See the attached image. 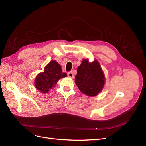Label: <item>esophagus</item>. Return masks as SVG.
<instances>
[{
    "mask_svg": "<svg viewBox=\"0 0 146 146\" xmlns=\"http://www.w3.org/2000/svg\"><path fill=\"white\" fill-rule=\"evenodd\" d=\"M68 76L70 78H74V74L72 72H69L68 73Z\"/></svg>",
    "mask_w": 146,
    "mask_h": 146,
    "instance_id": "obj_1",
    "label": "esophagus"
}]
</instances>
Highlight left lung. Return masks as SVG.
Instances as JSON below:
<instances>
[{
  "instance_id": "left-lung-1",
  "label": "left lung",
  "mask_w": 146,
  "mask_h": 146,
  "mask_svg": "<svg viewBox=\"0 0 146 146\" xmlns=\"http://www.w3.org/2000/svg\"><path fill=\"white\" fill-rule=\"evenodd\" d=\"M77 71L75 82L83 94L95 96L102 90L105 76L99 63L96 60L91 63L88 59L83 60Z\"/></svg>"
}]
</instances>
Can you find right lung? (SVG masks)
I'll list each match as a JSON object with an SVG mask.
<instances>
[{
    "label": "right lung",
    "mask_w": 146,
    "mask_h": 146,
    "mask_svg": "<svg viewBox=\"0 0 146 146\" xmlns=\"http://www.w3.org/2000/svg\"><path fill=\"white\" fill-rule=\"evenodd\" d=\"M67 76L61 70V66L55 60L51 61L44 68V71L38 74L35 80V86L43 93L48 92L60 78Z\"/></svg>",
    "instance_id": "add662e5"
}]
</instances>
